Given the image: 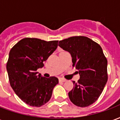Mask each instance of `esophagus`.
Instances as JSON below:
<instances>
[{
  "mask_svg": "<svg viewBox=\"0 0 120 120\" xmlns=\"http://www.w3.org/2000/svg\"><path fill=\"white\" fill-rule=\"evenodd\" d=\"M65 81H66V80H65V79H64V78H60V79H59V82H64Z\"/></svg>",
  "mask_w": 120,
  "mask_h": 120,
  "instance_id": "1",
  "label": "esophagus"
}]
</instances>
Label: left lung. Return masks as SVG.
Wrapping results in <instances>:
<instances>
[{"mask_svg": "<svg viewBox=\"0 0 120 120\" xmlns=\"http://www.w3.org/2000/svg\"><path fill=\"white\" fill-rule=\"evenodd\" d=\"M58 46L72 57L73 65L80 75V79L68 93L71 102L84 107L98 100L107 82V60L100 45L82 36L60 40Z\"/></svg>", "mask_w": 120, "mask_h": 120, "instance_id": "1", "label": "left lung"}]
</instances>
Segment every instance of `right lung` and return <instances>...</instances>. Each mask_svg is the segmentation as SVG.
Returning a JSON list of instances; mask_svg holds the SVG:
<instances>
[{"label": "right lung", "instance_id": "1", "mask_svg": "<svg viewBox=\"0 0 120 120\" xmlns=\"http://www.w3.org/2000/svg\"><path fill=\"white\" fill-rule=\"evenodd\" d=\"M58 40L25 38L10 50L6 65L11 87L27 105L40 107L49 101L58 83L55 76L43 77L37 71L58 47Z\"/></svg>", "mask_w": 120, "mask_h": 120}]
</instances>
